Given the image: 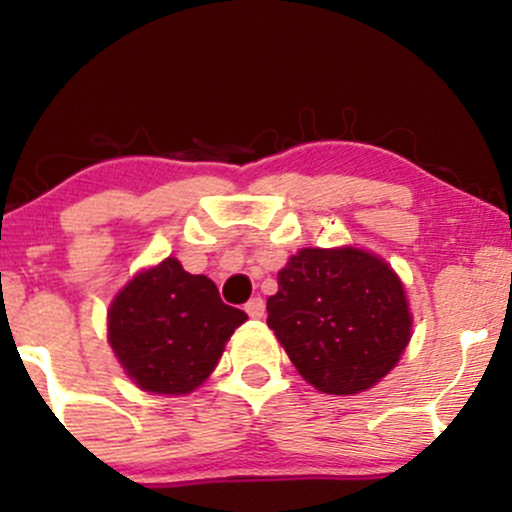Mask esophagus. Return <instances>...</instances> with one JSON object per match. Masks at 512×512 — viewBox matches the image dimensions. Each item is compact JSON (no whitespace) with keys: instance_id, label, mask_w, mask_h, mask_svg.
<instances>
[{"instance_id":"obj_1","label":"esophagus","mask_w":512,"mask_h":512,"mask_svg":"<svg viewBox=\"0 0 512 512\" xmlns=\"http://www.w3.org/2000/svg\"><path fill=\"white\" fill-rule=\"evenodd\" d=\"M245 313H248L250 317H255V320H260V317L264 315V301L260 296L257 298H250L248 303H245Z\"/></svg>"}]
</instances>
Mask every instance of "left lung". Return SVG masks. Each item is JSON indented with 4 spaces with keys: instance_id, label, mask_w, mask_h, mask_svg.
<instances>
[{
    "instance_id": "1",
    "label": "left lung",
    "mask_w": 512,
    "mask_h": 512,
    "mask_svg": "<svg viewBox=\"0 0 512 512\" xmlns=\"http://www.w3.org/2000/svg\"><path fill=\"white\" fill-rule=\"evenodd\" d=\"M267 298V325L291 363L327 395H356L385 378L411 339L404 286L358 248H303Z\"/></svg>"
}]
</instances>
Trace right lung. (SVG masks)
Instances as JSON below:
<instances>
[{
	"instance_id": "right-lung-1",
	"label": "right lung",
	"mask_w": 512,
	"mask_h": 512,
	"mask_svg": "<svg viewBox=\"0 0 512 512\" xmlns=\"http://www.w3.org/2000/svg\"><path fill=\"white\" fill-rule=\"evenodd\" d=\"M245 320L243 310L221 301L214 281L168 257L117 293L108 310V339L142 390L187 395L209 378Z\"/></svg>"
}]
</instances>
